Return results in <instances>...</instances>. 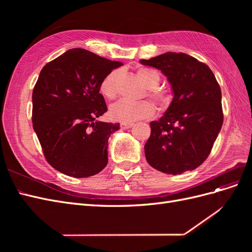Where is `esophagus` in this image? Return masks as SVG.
I'll return each mask as SVG.
<instances>
[{
    "mask_svg": "<svg viewBox=\"0 0 252 252\" xmlns=\"http://www.w3.org/2000/svg\"><path fill=\"white\" fill-rule=\"evenodd\" d=\"M133 126L132 123H121V128L122 129H129Z\"/></svg>",
    "mask_w": 252,
    "mask_h": 252,
    "instance_id": "obj_1",
    "label": "esophagus"
}]
</instances>
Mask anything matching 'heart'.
I'll use <instances>...</instances> for the list:
<instances>
[{
    "mask_svg": "<svg viewBox=\"0 0 252 252\" xmlns=\"http://www.w3.org/2000/svg\"><path fill=\"white\" fill-rule=\"evenodd\" d=\"M138 77L148 88V96L159 106V108H166L170 103V96L163 89L158 88L161 81L159 74L149 68H140L138 70ZM118 79L119 71L112 70L107 75H105L100 83L101 94L108 100H113L118 94ZM155 112V105L149 101L131 102L128 100L117 102L111 106L109 110L110 117L113 120L123 122V123H132L138 120L150 118L154 116Z\"/></svg>",
    "mask_w": 252,
    "mask_h": 252,
    "instance_id": "1",
    "label": "heart"
}]
</instances>
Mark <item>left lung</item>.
<instances>
[{
  "mask_svg": "<svg viewBox=\"0 0 252 252\" xmlns=\"http://www.w3.org/2000/svg\"><path fill=\"white\" fill-rule=\"evenodd\" d=\"M141 64L161 70L173 98L164 116L150 123L144 146L147 162L168 174L193 170L208 158L223 125L222 94L210 68L183 52H166Z\"/></svg>",
  "mask_w": 252,
  "mask_h": 252,
  "instance_id": "obj_1",
  "label": "left lung"
}]
</instances>
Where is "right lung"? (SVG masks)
Wrapping results in <instances>:
<instances>
[{
  "mask_svg": "<svg viewBox=\"0 0 252 252\" xmlns=\"http://www.w3.org/2000/svg\"><path fill=\"white\" fill-rule=\"evenodd\" d=\"M118 61L83 48L43 67L32 93V126L47 162L66 175L87 178L108 162V139L120 124L96 121L107 111L100 83Z\"/></svg>",
  "mask_w": 252,
  "mask_h": 252,
  "instance_id": "add662e5",
  "label": "right lung"
}]
</instances>
